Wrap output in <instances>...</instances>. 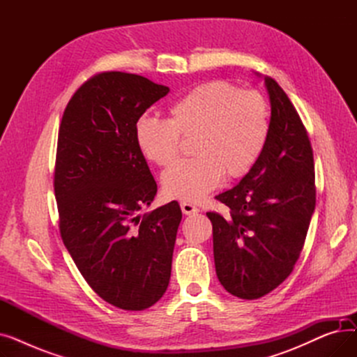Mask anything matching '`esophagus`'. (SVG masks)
Returning <instances> with one entry per match:
<instances>
[{
  "label": "esophagus",
  "mask_w": 357,
  "mask_h": 357,
  "mask_svg": "<svg viewBox=\"0 0 357 357\" xmlns=\"http://www.w3.org/2000/svg\"><path fill=\"white\" fill-rule=\"evenodd\" d=\"M181 210H182V213L183 214H186V215H191V214H195V213H198L199 210L195 207V205H192L191 202H181Z\"/></svg>",
  "instance_id": "obj_1"
}]
</instances>
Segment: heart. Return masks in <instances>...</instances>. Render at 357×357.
<instances>
[{
	"mask_svg": "<svg viewBox=\"0 0 357 357\" xmlns=\"http://www.w3.org/2000/svg\"><path fill=\"white\" fill-rule=\"evenodd\" d=\"M269 136V105L257 91H240L226 81L201 84L185 93L166 120L142 116L135 124L139 152L159 166L172 163L181 137L191 139L194 159L179 160L162 175L167 198L198 202L224 175H246L264 152Z\"/></svg>",
	"mask_w": 357,
	"mask_h": 357,
	"instance_id": "b5f03b06",
	"label": "heart"
}]
</instances>
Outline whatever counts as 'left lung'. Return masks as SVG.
Wrapping results in <instances>:
<instances>
[{
  "instance_id": "1",
  "label": "left lung",
  "mask_w": 357,
  "mask_h": 357,
  "mask_svg": "<svg viewBox=\"0 0 357 357\" xmlns=\"http://www.w3.org/2000/svg\"><path fill=\"white\" fill-rule=\"evenodd\" d=\"M269 136L264 152L237 186L215 197L230 215L213 222L214 264L227 292L257 299L291 275L315 208L314 156L295 107L271 77Z\"/></svg>"
}]
</instances>
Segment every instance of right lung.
I'll use <instances>...</instances> for the list:
<instances>
[{
  "mask_svg": "<svg viewBox=\"0 0 357 357\" xmlns=\"http://www.w3.org/2000/svg\"><path fill=\"white\" fill-rule=\"evenodd\" d=\"M169 92L126 72H101L69 100L58 136L54 197L75 265L104 301L142 311L165 294L182 211L176 201L139 214L158 185L135 124Z\"/></svg>",
  "mask_w": 357,
  "mask_h": 357,
  "instance_id": "right-lung-1",
  "label": "right lung"
}]
</instances>
